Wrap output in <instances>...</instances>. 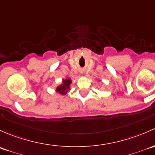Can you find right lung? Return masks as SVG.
Segmentation results:
<instances>
[{"label":"right lung","instance_id":"obj_1","mask_svg":"<svg viewBox=\"0 0 155 155\" xmlns=\"http://www.w3.org/2000/svg\"><path fill=\"white\" fill-rule=\"evenodd\" d=\"M71 84V80L69 78H67V79L63 80V83L62 84H60V86L57 87L56 91L57 92H59L60 95H66L68 90L70 89V85Z\"/></svg>","mask_w":155,"mask_h":155}]
</instances>
